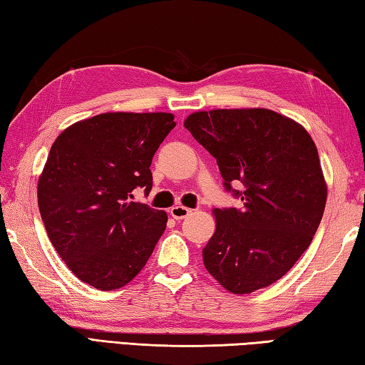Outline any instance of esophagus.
<instances>
[{
    "mask_svg": "<svg viewBox=\"0 0 365 365\" xmlns=\"http://www.w3.org/2000/svg\"><path fill=\"white\" fill-rule=\"evenodd\" d=\"M190 212H191V209L185 207V205H174V207H170L169 214L174 217L175 220H182V218L190 215Z\"/></svg>",
    "mask_w": 365,
    "mask_h": 365,
    "instance_id": "1",
    "label": "esophagus"
}]
</instances>
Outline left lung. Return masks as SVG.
Segmentation results:
<instances>
[{"label": "left lung", "instance_id": "obj_1", "mask_svg": "<svg viewBox=\"0 0 365 365\" xmlns=\"http://www.w3.org/2000/svg\"><path fill=\"white\" fill-rule=\"evenodd\" d=\"M185 128L217 160L225 190L242 201L241 209L214 210L205 269L233 294L268 287L308 249L326 207L313 138L267 108L197 111Z\"/></svg>", "mask_w": 365, "mask_h": 365}]
</instances>
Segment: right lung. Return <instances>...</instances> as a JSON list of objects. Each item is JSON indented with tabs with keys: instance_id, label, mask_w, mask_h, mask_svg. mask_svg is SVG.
<instances>
[{
	"instance_id": "1",
	"label": "right lung",
	"mask_w": 365,
	"mask_h": 365,
	"mask_svg": "<svg viewBox=\"0 0 365 365\" xmlns=\"http://www.w3.org/2000/svg\"><path fill=\"white\" fill-rule=\"evenodd\" d=\"M175 128L170 113H103L52 143L38 182L46 233L71 273L101 290L128 284L153 254L164 210L132 201L153 187L151 160Z\"/></svg>"
}]
</instances>
